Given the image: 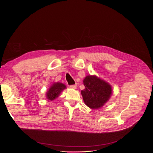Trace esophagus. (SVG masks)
Wrapping results in <instances>:
<instances>
[{
  "label": "esophagus",
  "instance_id": "obj_1",
  "mask_svg": "<svg viewBox=\"0 0 153 153\" xmlns=\"http://www.w3.org/2000/svg\"><path fill=\"white\" fill-rule=\"evenodd\" d=\"M76 87H77L76 85H70V87L72 88V89H76Z\"/></svg>",
  "mask_w": 153,
  "mask_h": 153
}]
</instances>
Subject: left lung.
Segmentation results:
<instances>
[{"label": "left lung", "mask_w": 153, "mask_h": 153, "mask_svg": "<svg viewBox=\"0 0 153 153\" xmlns=\"http://www.w3.org/2000/svg\"><path fill=\"white\" fill-rule=\"evenodd\" d=\"M85 89L81 91L84 103L92 109L103 106L112 94V87L96 76H87L84 80Z\"/></svg>", "instance_id": "left-lung-1"}]
</instances>
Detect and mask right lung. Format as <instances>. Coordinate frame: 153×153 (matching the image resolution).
<instances>
[{
  "mask_svg": "<svg viewBox=\"0 0 153 153\" xmlns=\"http://www.w3.org/2000/svg\"><path fill=\"white\" fill-rule=\"evenodd\" d=\"M66 85L62 84V83H55L53 84L47 93V98L48 100L52 101L57 98L58 96L61 93V92L64 89H66Z\"/></svg>",
  "mask_w": 153,
  "mask_h": 153,
  "instance_id": "1",
  "label": "right lung"
}]
</instances>
